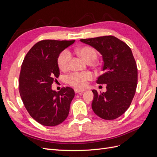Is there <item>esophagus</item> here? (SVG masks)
Listing matches in <instances>:
<instances>
[{"mask_svg":"<svg viewBox=\"0 0 157 157\" xmlns=\"http://www.w3.org/2000/svg\"><path fill=\"white\" fill-rule=\"evenodd\" d=\"M84 92V90H79V89H77V88L75 89V92L76 94L82 93V92Z\"/></svg>","mask_w":157,"mask_h":157,"instance_id":"1","label":"esophagus"}]
</instances>
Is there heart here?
<instances>
[{
    "mask_svg": "<svg viewBox=\"0 0 157 157\" xmlns=\"http://www.w3.org/2000/svg\"><path fill=\"white\" fill-rule=\"evenodd\" d=\"M77 53L87 63L94 61L97 58V52L90 46H82L77 50ZM71 54L68 50H63L58 58V64L61 70H65L69 67ZM93 75L90 72L72 73L66 76L65 80L71 86L77 88H84L87 86L88 82L92 80Z\"/></svg>",
    "mask_w": 157,
    "mask_h": 157,
    "instance_id": "b5f03b06",
    "label": "heart"
}]
</instances>
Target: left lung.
I'll return each instance as SVG.
<instances>
[{"label": "left lung", "mask_w": 157, "mask_h": 157, "mask_svg": "<svg viewBox=\"0 0 157 157\" xmlns=\"http://www.w3.org/2000/svg\"><path fill=\"white\" fill-rule=\"evenodd\" d=\"M102 56L103 73L96 82L107 85V91L99 94L93 90L92 107L105 120L121 117L130 107L137 84V68L132 50L125 42L111 35L80 39Z\"/></svg>", "instance_id": "8db88e82"}]
</instances>
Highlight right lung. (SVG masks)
I'll return each instance as SVG.
<instances>
[{"instance_id":"obj_1","label":"right lung","mask_w":157,"mask_h":157,"mask_svg":"<svg viewBox=\"0 0 157 157\" xmlns=\"http://www.w3.org/2000/svg\"><path fill=\"white\" fill-rule=\"evenodd\" d=\"M75 40H43L27 52L19 77V91L31 117L46 126H57L67 118L75 92L70 87L52 90L58 78L59 54Z\"/></svg>"}]
</instances>
